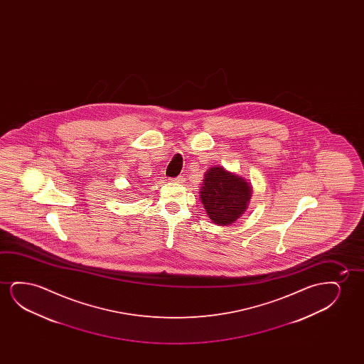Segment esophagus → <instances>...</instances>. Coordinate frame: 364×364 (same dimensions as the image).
Instances as JSON below:
<instances>
[{
    "label": "esophagus",
    "mask_w": 364,
    "mask_h": 364,
    "mask_svg": "<svg viewBox=\"0 0 364 364\" xmlns=\"http://www.w3.org/2000/svg\"><path fill=\"white\" fill-rule=\"evenodd\" d=\"M174 181H176V183H183V176H176Z\"/></svg>",
    "instance_id": "34e87169"
}]
</instances>
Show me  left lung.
<instances>
[{
  "mask_svg": "<svg viewBox=\"0 0 364 364\" xmlns=\"http://www.w3.org/2000/svg\"><path fill=\"white\" fill-rule=\"evenodd\" d=\"M200 198L213 223L232 224L244 214L251 198V186L246 180L214 166L205 174Z\"/></svg>",
  "mask_w": 364,
  "mask_h": 364,
  "instance_id": "1",
  "label": "left lung"
}]
</instances>
